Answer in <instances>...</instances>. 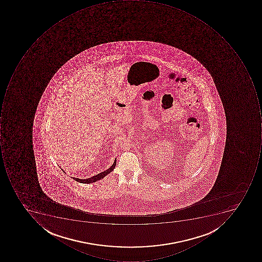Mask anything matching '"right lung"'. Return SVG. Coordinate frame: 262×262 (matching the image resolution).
Wrapping results in <instances>:
<instances>
[{"mask_svg": "<svg viewBox=\"0 0 262 262\" xmlns=\"http://www.w3.org/2000/svg\"><path fill=\"white\" fill-rule=\"evenodd\" d=\"M116 164H117V159L115 160L113 165H112L108 169H107L106 171H102V172L99 173V174H96V176H94V177H91V178L83 179V180L79 178H74V177H72V178L74 180H75V181L79 182V183H88H88H94V182L98 181V180L104 178V177H105V176H107V174H110L112 171L114 170L115 167H116ZM63 172H64V171H63Z\"/></svg>", "mask_w": 262, "mask_h": 262, "instance_id": "right-lung-1", "label": "right lung"}]
</instances>
